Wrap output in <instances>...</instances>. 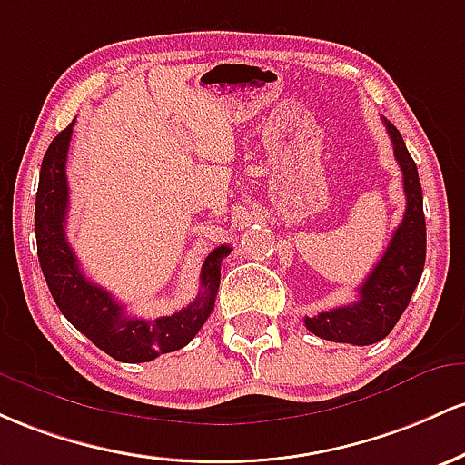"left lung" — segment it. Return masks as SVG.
I'll list each match as a JSON object with an SVG mask.
<instances>
[{"mask_svg":"<svg viewBox=\"0 0 465 465\" xmlns=\"http://www.w3.org/2000/svg\"><path fill=\"white\" fill-rule=\"evenodd\" d=\"M393 143V153L401 169L406 193V211L395 228L382 259L358 288V301L336 310L305 316V327L314 336L349 345H373L387 338L400 316L404 314L411 296L421 279L426 261V219L424 200L417 166L406 149L398 129L384 118Z\"/></svg>","mask_w":465,"mask_h":465,"instance_id":"1","label":"left lung"}]
</instances>
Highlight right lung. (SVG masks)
<instances>
[{
	"mask_svg": "<svg viewBox=\"0 0 465 465\" xmlns=\"http://www.w3.org/2000/svg\"><path fill=\"white\" fill-rule=\"evenodd\" d=\"M72 127L74 120L52 140L45 151L35 204L36 254L52 299L78 331L85 333L94 345L120 362H149L160 353L177 351L189 345L211 316L222 276V261L232 248L217 246L208 254L202 265L200 294L184 310L153 321L124 314V307L107 290L92 283L83 274L74 250L65 237L70 204L65 160Z\"/></svg>",
	"mask_w": 465,
	"mask_h": 465,
	"instance_id": "right-lung-1",
	"label": "right lung"
}]
</instances>
